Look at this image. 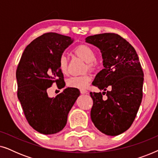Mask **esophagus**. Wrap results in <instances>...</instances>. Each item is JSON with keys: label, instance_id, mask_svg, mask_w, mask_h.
Returning <instances> with one entry per match:
<instances>
[{"label": "esophagus", "instance_id": "esophagus-1", "mask_svg": "<svg viewBox=\"0 0 158 158\" xmlns=\"http://www.w3.org/2000/svg\"><path fill=\"white\" fill-rule=\"evenodd\" d=\"M81 94H88V91L86 90H84V89H81Z\"/></svg>", "mask_w": 158, "mask_h": 158}]
</instances>
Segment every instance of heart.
<instances>
[{"label":"heart","mask_w":158,"mask_h":158,"mask_svg":"<svg viewBox=\"0 0 158 158\" xmlns=\"http://www.w3.org/2000/svg\"><path fill=\"white\" fill-rule=\"evenodd\" d=\"M74 53L84 61L87 62L88 68L94 69L98 64V61L95 59L96 53L91 47L88 45H80L74 49ZM59 68L63 74L66 75L68 73V60L65 56L62 55L59 59ZM91 81V77L89 74H84L81 75H74L68 80L67 83L71 88L84 89L86 88Z\"/></svg>","instance_id":"heart-1"}]
</instances>
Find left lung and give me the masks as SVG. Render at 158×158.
<instances>
[{
	"label": "left lung",
	"mask_w": 158,
	"mask_h": 158,
	"mask_svg": "<svg viewBox=\"0 0 158 158\" xmlns=\"http://www.w3.org/2000/svg\"><path fill=\"white\" fill-rule=\"evenodd\" d=\"M85 42L100 49L104 68L92 83L103 92L90 93L94 101L90 118L102 133L118 135L132 124L142 102L144 73L139 57L135 48L116 34L89 36ZM108 87L110 90L106 92Z\"/></svg>",
	"instance_id": "1"
}]
</instances>
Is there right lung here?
<instances>
[{
    "mask_svg": "<svg viewBox=\"0 0 158 158\" xmlns=\"http://www.w3.org/2000/svg\"><path fill=\"white\" fill-rule=\"evenodd\" d=\"M73 41L53 32L44 34L26 47L17 68V96L23 113L30 126L43 135L56 134L65 127L69 111L80 96L72 88L55 98L47 94L54 83L64 87L59 59Z\"/></svg>",
    "mask_w": 158,
    "mask_h": 158,
    "instance_id": "obj_1",
    "label": "right lung"
}]
</instances>
